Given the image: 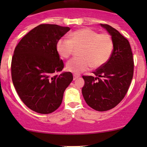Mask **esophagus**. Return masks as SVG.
<instances>
[{"label":"esophagus","instance_id":"1","mask_svg":"<svg viewBox=\"0 0 147 147\" xmlns=\"http://www.w3.org/2000/svg\"><path fill=\"white\" fill-rule=\"evenodd\" d=\"M73 76H74L73 79L74 80H76V78H78V77H80V75H78V74H73Z\"/></svg>","mask_w":147,"mask_h":147}]
</instances>
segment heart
<instances>
[{
    "label": "heart",
    "instance_id": "obj_1",
    "mask_svg": "<svg viewBox=\"0 0 147 147\" xmlns=\"http://www.w3.org/2000/svg\"><path fill=\"white\" fill-rule=\"evenodd\" d=\"M113 47L110 34L99 33L90 28L76 30L70 34V38L62 37L57 42V53L64 59L73 55L76 48H81L80 57L74 58L67 64L68 71L75 74L105 65L112 55Z\"/></svg>",
    "mask_w": 147,
    "mask_h": 147
}]
</instances>
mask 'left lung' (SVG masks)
Listing matches in <instances>:
<instances>
[{
    "label": "left lung",
    "mask_w": 147,
    "mask_h": 147,
    "mask_svg": "<svg viewBox=\"0 0 147 147\" xmlns=\"http://www.w3.org/2000/svg\"><path fill=\"white\" fill-rule=\"evenodd\" d=\"M113 40V51L109 61L96 71L95 76H82V93L90 107L107 111L115 107L129 90L134 73V61L129 40L109 24H100Z\"/></svg>",
    "instance_id": "obj_1"
}]
</instances>
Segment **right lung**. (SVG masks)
I'll return each instance as SVG.
<instances>
[{"instance_id":"add662e5","label":"right lung","mask_w":147,"mask_h":147,"mask_svg":"<svg viewBox=\"0 0 147 147\" xmlns=\"http://www.w3.org/2000/svg\"><path fill=\"white\" fill-rule=\"evenodd\" d=\"M70 29L57 24H40L22 37L14 49L12 82L21 100L34 112L49 114L57 110L73 79L71 72L55 74L64 68L57 42Z\"/></svg>"}]
</instances>
